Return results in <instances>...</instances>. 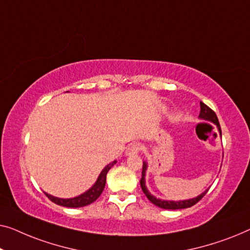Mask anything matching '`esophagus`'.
I'll return each mask as SVG.
<instances>
[{
  "instance_id": "1",
  "label": "esophagus",
  "mask_w": 250,
  "mask_h": 250,
  "mask_svg": "<svg viewBox=\"0 0 250 250\" xmlns=\"http://www.w3.org/2000/svg\"><path fill=\"white\" fill-rule=\"evenodd\" d=\"M140 149H142V145L138 143H133L126 148L125 155H135V154H138L140 152Z\"/></svg>"
}]
</instances>
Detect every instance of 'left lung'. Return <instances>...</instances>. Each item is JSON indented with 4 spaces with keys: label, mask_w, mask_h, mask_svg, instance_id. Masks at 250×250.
I'll return each mask as SVG.
<instances>
[{
    "label": "left lung",
    "mask_w": 250,
    "mask_h": 250,
    "mask_svg": "<svg viewBox=\"0 0 250 250\" xmlns=\"http://www.w3.org/2000/svg\"><path fill=\"white\" fill-rule=\"evenodd\" d=\"M199 119H203V120L206 121H210L213 124H215L217 125V129H219L220 135L222 136L221 133V126L219 124V119H217L215 112H214L212 108L207 106L206 104H204L203 102H200V113H199ZM147 170V163L144 162L143 163V172H142V179H140V186H142V189L144 191V194L146 195L147 198H148L150 202H152L154 205L161 207V208L164 209H182V208H188V207L194 206L195 204L199 202L200 199L203 198L204 196L206 195V192L208 191V189L200 194L199 196H197L196 198H191V199H187V200H179V202H173V200H162L154 197L153 195H150V192L147 190L146 185H145V173Z\"/></svg>",
    "instance_id": "left-lung-1"
}]
</instances>
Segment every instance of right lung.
I'll return each instance as SVG.
<instances>
[{"label": "right lung", "instance_id": "1", "mask_svg": "<svg viewBox=\"0 0 250 250\" xmlns=\"http://www.w3.org/2000/svg\"><path fill=\"white\" fill-rule=\"evenodd\" d=\"M117 163V161L112 162V163L107 164L106 167L103 168V171L101 172V174L98 175V179L95 182V185L88 189L86 192L83 194L73 197V198H68V199H63V198H58V197H54L52 195H48L45 192V195L48 197V199L51 202H53L55 204H58L60 206H64V207H72V208H76V207H83L86 205H89V204L94 203L98 197L101 196L102 192L104 190L105 184H106V174L110 168L113 167V165Z\"/></svg>", "mask_w": 250, "mask_h": 250}]
</instances>
